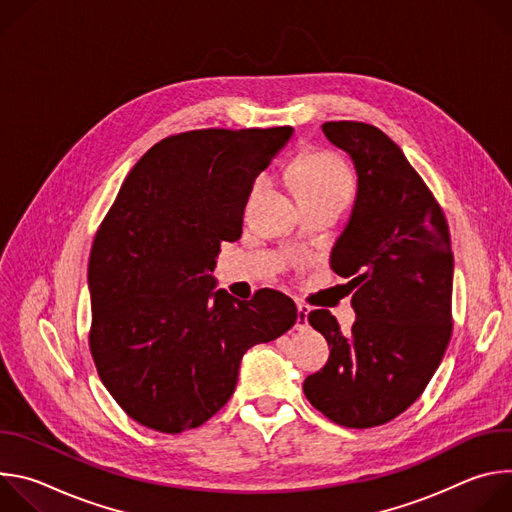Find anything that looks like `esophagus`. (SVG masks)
I'll return each mask as SVG.
<instances>
[{
	"instance_id": "34e87169",
	"label": "esophagus",
	"mask_w": 512,
	"mask_h": 512,
	"mask_svg": "<svg viewBox=\"0 0 512 512\" xmlns=\"http://www.w3.org/2000/svg\"><path fill=\"white\" fill-rule=\"evenodd\" d=\"M296 330H300V332L308 330V308H306V306H302V304H298V320H296Z\"/></svg>"
}]
</instances>
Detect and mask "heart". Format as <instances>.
<instances>
[{
  "mask_svg": "<svg viewBox=\"0 0 512 512\" xmlns=\"http://www.w3.org/2000/svg\"><path fill=\"white\" fill-rule=\"evenodd\" d=\"M291 184H294L296 196L302 204L320 200L348 202L354 188V178L342 158L328 150H316L296 162L294 172H291ZM259 186L261 180L255 182L253 190Z\"/></svg>",
  "mask_w": 512,
  "mask_h": 512,
  "instance_id": "obj_1",
  "label": "heart"
}]
</instances>
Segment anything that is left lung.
I'll use <instances>...</instances> for the list:
<instances>
[{
    "label": "left lung",
    "mask_w": 512,
    "mask_h": 512,
    "mask_svg": "<svg viewBox=\"0 0 512 512\" xmlns=\"http://www.w3.org/2000/svg\"><path fill=\"white\" fill-rule=\"evenodd\" d=\"M322 131L356 170L354 206L330 253L334 273L350 279L356 320L344 334L328 310L310 312L330 358L304 393L334 423L364 429L403 413L440 367L454 255L440 204L389 135L358 121Z\"/></svg>",
    "instance_id": "left-lung-1"
}]
</instances>
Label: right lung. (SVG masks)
I'll list each match as a JSON object with an SVG mask.
<instances>
[{
    "label": "right lung",
    "instance_id": "1",
    "mask_svg": "<svg viewBox=\"0 0 512 512\" xmlns=\"http://www.w3.org/2000/svg\"><path fill=\"white\" fill-rule=\"evenodd\" d=\"M291 133H178L127 174L91 249L89 344L103 385L137 423L162 433L202 425L235 393L243 354L296 324L281 291L241 302L210 275Z\"/></svg>",
    "mask_w": 512,
    "mask_h": 512
}]
</instances>
